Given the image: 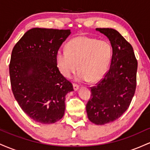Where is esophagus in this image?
<instances>
[{"mask_svg":"<svg viewBox=\"0 0 150 150\" xmlns=\"http://www.w3.org/2000/svg\"><path fill=\"white\" fill-rule=\"evenodd\" d=\"M78 89H79V86L75 85V84H73V89H74V90L77 91V90H78Z\"/></svg>","mask_w":150,"mask_h":150,"instance_id":"1","label":"esophagus"}]
</instances>
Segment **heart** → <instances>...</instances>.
<instances>
[{
    "label": "heart",
    "instance_id": "b5f03b06",
    "mask_svg": "<svg viewBox=\"0 0 150 150\" xmlns=\"http://www.w3.org/2000/svg\"><path fill=\"white\" fill-rule=\"evenodd\" d=\"M111 58L112 48L108 42L80 36L66 44V51H57L56 63L65 78L71 77L78 65L77 82H97L104 77Z\"/></svg>",
    "mask_w": 150,
    "mask_h": 150
}]
</instances>
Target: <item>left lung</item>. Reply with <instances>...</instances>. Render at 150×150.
Returning a JSON list of instances; mask_svg holds the SVG:
<instances>
[{
	"mask_svg": "<svg viewBox=\"0 0 150 150\" xmlns=\"http://www.w3.org/2000/svg\"><path fill=\"white\" fill-rule=\"evenodd\" d=\"M96 31L110 41L112 58L104 78L91 87L86 111L92 123L104 125L120 118L130 106L135 92L137 61L132 46L118 31L111 28Z\"/></svg>",
	"mask_w": 150,
	"mask_h": 150,
	"instance_id": "8db88e82",
	"label": "left lung"
}]
</instances>
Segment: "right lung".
Wrapping results in <instances>:
<instances>
[{"label":"right lung","mask_w":150,"mask_h":150,"mask_svg":"<svg viewBox=\"0 0 150 150\" xmlns=\"http://www.w3.org/2000/svg\"><path fill=\"white\" fill-rule=\"evenodd\" d=\"M70 30L32 28L15 44L9 73L15 99L29 117L42 124L63 118L65 95L73 91L61 75L56 54Z\"/></svg>","instance_id":"1"}]
</instances>
